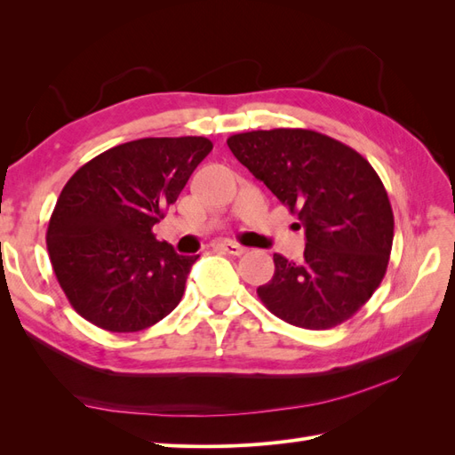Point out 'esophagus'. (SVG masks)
Listing matches in <instances>:
<instances>
[{"label": "esophagus", "mask_w": 455, "mask_h": 455, "mask_svg": "<svg viewBox=\"0 0 455 455\" xmlns=\"http://www.w3.org/2000/svg\"><path fill=\"white\" fill-rule=\"evenodd\" d=\"M220 246H222V249L228 254H233V256H241V254L246 252V246H243V244H239L235 241H222V243H220Z\"/></svg>", "instance_id": "obj_1"}]
</instances>
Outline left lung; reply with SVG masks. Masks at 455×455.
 I'll return each instance as SVG.
<instances>
[{"mask_svg":"<svg viewBox=\"0 0 455 455\" xmlns=\"http://www.w3.org/2000/svg\"><path fill=\"white\" fill-rule=\"evenodd\" d=\"M228 146L306 229L304 258L273 254L259 299L307 330L351 319L385 277L393 246V211L378 172L359 151L307 129L241 132Z\"/></svg>","mask_w":455,"mask_h":455,"instance_id":"1","label":"left lung"}]
</instances>
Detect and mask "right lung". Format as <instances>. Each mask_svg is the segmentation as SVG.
I'll list each match as a JSON object with an SVG mask.
<instances>
[{"mask_svg":"<svg viewBox=\"0 0 455 455\" xmlns=\"http://www.w3.org/2000/svg\"><path fill=\"white\" fill-rule=\"evenodd\" d=\"M204 136L140 139L85 163L60 191L47 251L72 307L108 332H139L184 296L199 256L157 241L154 226L211 154Z\"/></svg>","mask_w":455,"mask_h":455,"instance_id":"obj_1","label":"right lung"}]
</instances>
